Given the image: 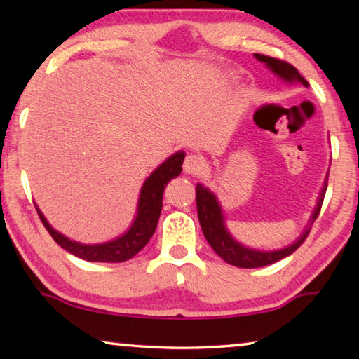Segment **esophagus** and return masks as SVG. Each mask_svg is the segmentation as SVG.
Segmentation results:
<instances>
[{
    "mask_svg": "<svg viewBox=\"0 0 359 359\" xmlns=\"http://www.w3.org/2000/svg\"><path fill=\"white\" fill-rule=\"evenodd\" d=\"M205 163L199 155L196 154H188L184 161V171L187 174H199L204 169Z\"/></svg>",
    "mask_w": 359,
    "mask_h": 359,
    "instance_id": "1",
    "label": "esophagus"
}]
</instances>
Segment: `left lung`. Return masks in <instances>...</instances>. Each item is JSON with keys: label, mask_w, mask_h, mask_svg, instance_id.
Here are the masks:
<instances>
[{"label": "left lung", "mask_w": 359, "mask_h": 359, "mask_svg": "<svg viewBox=\"0 0 359 359\" xmlns=\"http://www.w3.org/2000/svg\"><path fill=\"white\" fill-rule=\"evenodd\" d=\"M255 57H257L259 62L266 63L277 76H280L282 79H285V81L288 82L297 81L302 85H306V87L309 85L306 79L299 74V71H297L294 66L290 65L288 62H283V60L272 58V57H266V55H259V53H255ZM325 193H326V187L323 188V193H321L317 209L313 212V217H312L313 220L320 214ZM196 208H198V218H199V223H201L204 238L208 239L210 247L214 248V252L218 255V257L223 258L228 264H233L236 267H263V266H269L272 263H276V261L288 257V255L296 252L297 248L302 245V242L306 241L309 233H311V229H307L293 245L285 247L282 250H276V252L252 250V248H247L244 245L238 244V242L228 234V231L224 228V223H223V214H222L220 204L217 203V198L214 194H212L208 188H204L201 184L196 185Z\"/></svg>", "instance_id": "obj_1"}]
</instances>
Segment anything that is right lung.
<instances>
[{
  "mask_svg": "<svg viewBox=\"0 0 359 359\" xmlns=\"http://www.w3.org/2000/svg\"><path fill=\"white\" fill-rule=\"evenodd\" d=\"M184 158V151H179V154L168 158L155 172H151L150 177L145 180L142 185L141 198H139L137 205V217L135 223L131 224V228L126 231L121 238L106 242V244L85 245L74 241H69L68 238H65L63 234L57 233V231L47 223L44 215L41 214V210L38 208H36V210H38V215L42 224H44L53 241H55L60 247L65 248L66 252L76 255L77 258L92 261V263H121V261H128L130 258L135 257L136 253L141 252L142 248L147 245L151 236H154L158 224V218H160L163 208V191H165L168 182L177 177L182 172Z\"/></svg>",
  "mask_w": 359,
  "mask_h": 359,
  "instance_id": "obj_1",
  "label": "right lung"
}]
</instances>
